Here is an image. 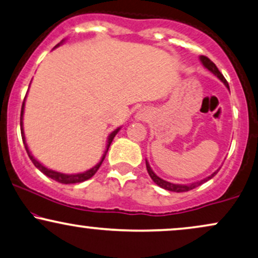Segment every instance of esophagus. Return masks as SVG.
I'll return each instance as SVG.
<instances>
[{
  "mask_svg": "<svg viewBox=\"0 0 258 258\" xmlns=\"http://www.w3.org/2000/svg\"><path fill=\"white\" fill-rule=\"evenodd\" d=\"M136 117H137L138 120H144V119H147V114H145V111L141 110V111H138L137 115H136Z\"/></svg>",
  "mask_w": 258,
  "mask_h": 258,
  "instance_id": "34e87169",
  "label": "esophagus"
}]
</instances>
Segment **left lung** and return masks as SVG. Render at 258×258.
<instances>
[{
	"mask_svg": "<svg viewBox=\"0 0 258 258\" xmlns=\"http://www.w3.org/2000/svg\"><path fill=\"white\" fill-rule=\"evenodd\" d=\"M200 60H201L202 63H203V66L207 68V70H209L210 72L215 74V76L218 77V78H219L220 80H221V82H222L223 84H225V85L227 86V88L229 89V86H228V83H227V80L225 79V77L222 76L221 72H220V71L218 70V67L215 66V63H214V62H213L212 60H210V58H208L207 56H203V55H202V56L200 57ZM145 163H147V169H148V173H149V175H150V178L154 180V182H155V184H156V185H159L160 187L164 188V190L173 191V192H186V191L194 190L195 187H197V186H200V185L203 184V182H206V181H208V180H210V179H212L213 176H215V175H216V173L219 172V169H218V170H216V172H214L212 175H209V176H208V178L203 179V180H201V181H197V182H192V184H187V185H181V184H172V182H169V181H166V180L161 179L160 176H157L156 174H155V173L153 172V169L150 168V164L148 163V161H145Z\"/></svg>",
	"mask_w": 258,
	"mask_h": 258,
	"instance_id": "left-lung-1",
	"label": "left lung"
}]
</instances>
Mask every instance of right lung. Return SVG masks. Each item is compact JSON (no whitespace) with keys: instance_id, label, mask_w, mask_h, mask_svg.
I'll return each mask as SVG.
<instances>
[{"instance_id":"obj_1","label":"right lung","mask_w":258,"mask_h":258,"mask_svg":"<svg viewBox=\"0 0 258 258\" xmlns=\"http://www.w3.org/2000/svg\"><path fill=\"white\" fill-rule=\"evenodd\" d=\"M57 45H58V44H57ZM57 45H56V46H57ZM56 46H55V48H56ZM24 107H25V98H24V102H23V107H21V114H20V130H21V137H23V142H24L25 149H26V153H27V155H29L30 160L32 161V163L35 164V166H36V168H38V169L40 170V172L43 173V174H45L46 176H49V178H51L52 180H55V181H57V182H61V184H77V182H83V181H85V180H88V179H90V178H92V176L95 175V173L97 172V170H98L99 167H101L102 162H103V160H104L105 155H107V153H108V149H109V147H110L111 142H113L114 137H115V136H116V133L120 131V127H119V128H116L115 131H113V132L110 133V135H109V138H108V144H107V149H105V151H104L103 156H102V160L99 161V162H98L97 164H96L95 167H92L91 169L86 170V172H84V173H78V174H63V173H60V172H55V170H52V169H49V168H46L45 166H43V164L40 163L39 161H37V160L35 159V157L32 156V154L30 153L29 148H27V144H26V142H25L24 127H23Z\"/></svg>"}]
</instances>
